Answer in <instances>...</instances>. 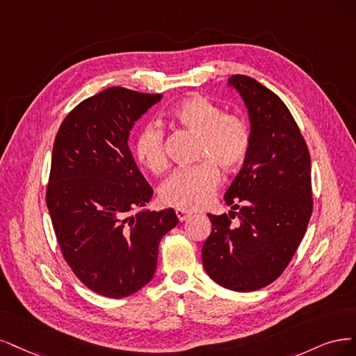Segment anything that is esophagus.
I'll return each instance as SVG.
<instances>
[{"label": "esophagus", "instance_id": "esophagus-1", "mask_svg": "<svg viewBox=\"0 0 356 356\" xmlns=\"http://www.w3.org/2000/svg\"><path fill=\"white\" fill-rule=\"evenodd\" d=\"M176 214H177L180 222H185V220H188V219H191V217H192V213L185 210V209H176Z\"/></svg>", "mask_w": 356, "mask_h": 356}]
</instances>
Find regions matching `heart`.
Segmentation results:
<instances>
[{
    "label": "heart",
    "mask_w": 356,
    "mask_h": 356,
    "mask_svg": "<svg viewBox=\"0 0 356 356\" xmlns=\"http://www.w3.org/2000/svg\"><path fill=\"white\" fill-rule=\"evenodd\" d=\"M170 121L198 134V164L176 170L164 183L159 195L163 202L183 209H202L220 185L218 165L231 171L245 161L250 149V130L245 121L223 113L202 96H189L168 112ZM165 136L156 124H147L136 137L134 152L139 163L152 173H163L168 159ZM206 159L204 160L203 158Z\"/></svg>",
    "instance_id": "1"
}]
</instances>
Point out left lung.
Instances as JSON below:
<instances>
[{
    "mask_svg": "<svg viewBox=\"0 0 356 356\" xmlns=\"http://www.w3.org/2000/svg\"><path fill=\"white\" fill-rule=\"evenodd\" d=\"M227 86L247 108L250 149L225 193L226 204L238 211L209 214L202 265L219 285L245 293L277 280L302 243L312 214L311 155L273 91L245 75L231 76Z\"/></svg>",
    "mask_w": 356,
    "mask_h": 356,
    "instance_id": "obj_1",
    "label": "left lung"
}]
</instances>
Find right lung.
Wrapping results in <instances>:
<instances>
[{
  "label": "right lung",
  "mask_w": 356,
  "mask_h": 356,
  "mask_svg": "<svg viewBox=\"0 0 356 356\" xmlns=\"http://www.w3.org/2000/svg\"><path fill=\"white\" fill-rule=\"evenodd\" d=\"M159 100L109 87L75 106L54 139L45 197L57 243L78 280L111 299L152 280L161 238L179 223L173 209H142L154 191L129 146L134 122Z\"/></svg>",
  "instance_id": "1"
}]
</instances>
